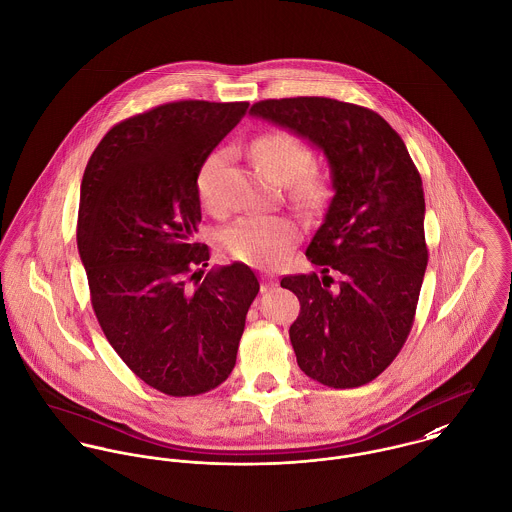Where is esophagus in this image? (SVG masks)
Instances as JSON below:
<instances>
[{
	"instance_id": "34e87169",
	"label": "esophagus",
	"mask_w": 512,
	"mask_h": 512,
	"mask_svg": "<svg viewBox=\"0 0 512 512\" xmlns=\"http://www.w3.org/2000/svg\"><path fill=\"white\" fill-rule=\"evenodd\" d=\"M278 286V280L272 274H264L262 276V292H270Z\"/></svg>"
}]
</instances>
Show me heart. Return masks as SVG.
Listing matches in <instances>:
<instances>
[{
    "label": "heart",
    "instance_id": "obj_1",
    "mask_svg": "<svg viewBox=\"0 0 512 512\" xmlns=\"http://www.w3.org/2000/svg\"><path fill=\"white\" fill-rule=\"evenodd\" d=\"M252 157L276 181L288 183V193L295 205L305 211L319 209L327 195V173L311 165V151L295 136L274 130L258 136L252 146ZM226 161V151H211L199 165L195 189L201 205L209 211H219L217 181ZM301 238V224L288 215H244L230 222L220 232V248L234 260L258 266H282Z\"/></svg>",
    "mask_w": 512,
    "mask_h": 512
}]
</instances>
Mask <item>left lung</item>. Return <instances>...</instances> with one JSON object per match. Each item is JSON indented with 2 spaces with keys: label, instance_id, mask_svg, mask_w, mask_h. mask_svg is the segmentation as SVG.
Here are the masks:
<instances>
[{
  "label": "left lung",
  "instance_id": "8db88e82",
  "mask_svg": "<svg viewBox=\"0 0 512 512\" xmlns=\"http://www.w3.org/2000/svg\"><path fill=\"white\" fill-rule=\"evenodd\" d=\"M252 116L319 147L333 199L305 256L321 276L282 278L301 311L290 327L299 368L331 388L374 380L404 347L428 266L422 177L376 112L323 96L262 100Z\"/></svg>",
  "mask_w": 512,
  "mask_h": 512
}]
</instances>
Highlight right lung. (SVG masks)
Listing matches in <instances>:
<instances>
[{
	"mask_svg": "<svg viewBox=\"0 0 512 512\" xmlns=\"http://www.w3.org/2000/svg\"><path fill=\"white\" fill-rule=\"evenodd\" d=\"M248 102L179 100L116 124L80 185L76 242L96 319L120 359L167 396H197L236 365L260 284L234 262L203 272L201 161Z\"/></svg>",
	"mask_w": 512,
	"mask_h": 512,
	"instance_id": "obj_1",
	"label": "right lung"
}]
</instances>
